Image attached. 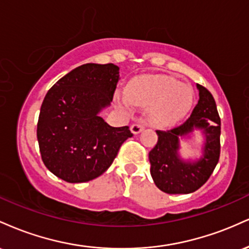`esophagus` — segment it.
<instances>
[{
  "label": "esophagus",
  "mask_w": 249,
  "mask_h": 249,
  "mask_svg": "<svg viewBox=\"0 0 249 249\" xmlns=\"http://www.w3.org/2000/svg\"><path fill=\"white\" fill-rule=\"evenodd\" d=\"M130 130L133 134H138V133H141L142 130H144V125H142V123H136V124L131 125Z\"/></svg>",
  "instance_id": "esophagus-1"
}]
</instances>
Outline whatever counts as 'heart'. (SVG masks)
Wrapping results in <instances>:
<instances>
[{"label": "heart", "mask_w": 249, "mask_h": 249, "mask_svg": "<svg viewBox=\"0 0 249 249\" xmlns=\"http://www.w3.org/2000/svg\"><path fill=\"white\" fill-rule=\"evenodd\" d=\"M124 104L148 107L150 122L156 126H167L178 122L192 103V91L185 84L165 75L134 77L126 87Z\"/></svg>", "instance_id": "1"}]
</instances>
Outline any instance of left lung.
Returning a JSON list of instances; mask_svg holds the SVG:
<instances>
[{
    "instance_id": "1",
    "label": "left lung",
    "mask_w": 249,
    "mask_h": 249,
    "mask_svg": "<svg viewBox=\"0 0 249 249\" xmlns=\"http://www.w3.org/2000/svg\"><path fill=\"white\" fill-rule=\"evenodd\" d=\"M199 101L186 122L170 131H157L158 142L148 153L150 172L156 186L168 194H188L207 181L220 157L221 123L212 93L196 84ZM194 129L204 137L198 159H182L179 139L190 138Z\"/></svg>"
}]
</instances>
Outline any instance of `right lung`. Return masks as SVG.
Returning <instances> with one entry per match:
<instances>
[{"label":"right lung","mask_w":249,"mask_h":249,"mask_svg":"<svg viewBox=\"0 0 249 249\" xmlns=\"http://www.w3.org/2000/svg\"><path fill=\"white\" fill-rule=\"evenodd\" d=\"M119 68L87 63L48 91L37 123V141L48 170L64 181L87 182L103 174L119 147L132 137L128 126L112 127L101 117L112 102Z\"/></svg>","instance_id":"right-lung-1"}]
</instances>
